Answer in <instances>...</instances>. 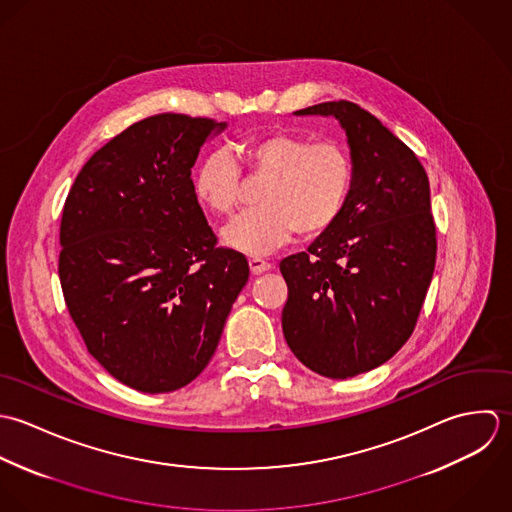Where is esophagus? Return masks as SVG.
<instances>
[{"instance_id": "1", "label": "esophagus", "mask_w": 512, "mask_h": 512, "mask_svg": "<svg viewBox=\"0 0 512 512\" xmlns=\"http://www.w3.org/2000/svg\"><path fill=\"white\" fill-rule=\"evenodd\" d=\"M249 269H251L253 275H261V273L271 269V263L261 259V257H249Z\"/></svg>"}]
</instances>
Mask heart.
<instances>
[{"label": "heart", "instance_id": "heart-1", "mask_svg": "<svg viewBox=\"0 0 512 512\" xmlns=\"http://www.w3.org/2000/svg\"><path fill=\"white\" fill-rule=\"evenodd\" d=\"M249 176H265L257 204L223 229L227 247L245 255H267L281 247L293 231L320 235L342 215L354 186L350 150L332 138L275 130L239 144ZM194 192L202 204L231 215L241 196V172L233 156L215 148L194 170Z\"/></svg>", "mask_w": 512, "mask_h": 512}]
</instances>
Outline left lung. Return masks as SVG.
<instances>
[{
    "label": "left lung",
    "instance_id": "1",
    "mask_svg": "<svg viewBox=\"0 0 512 512\" xmlns=\"http://www.w3.org/2000/svg\"><path fill=\"white\" fill-rule=\"evenodd\" d=\"M297 114L340 120L354 186L338 221L281 261L283 334L312 372L344 380L388 362L417 324L437 253L429 180L413 150L362 106L330 101Z\"/></svg>",
    "mask_w": 512,
    "mask_h": 512
}]
</instances>
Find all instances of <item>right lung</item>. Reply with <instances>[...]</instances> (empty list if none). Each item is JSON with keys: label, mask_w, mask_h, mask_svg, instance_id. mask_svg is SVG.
<instances>
[{"label": "right lung", "mask_w": 512, "mask_h": 512, "mask_svg": "<svg viewBox=\"0 0 512 512\" xmlns=\"http://www.w3.org/2000/svg\"><path fill=\"white\" fill-rule=\"evenodd\" d=\"M213 118L164 112L97 150L63 205L59 279L87 350L146 394L202 374L249 279L243 253L217 247L192 168Z\"/></svg>", "instance_id": "right-lung-1"}]
</instances>
